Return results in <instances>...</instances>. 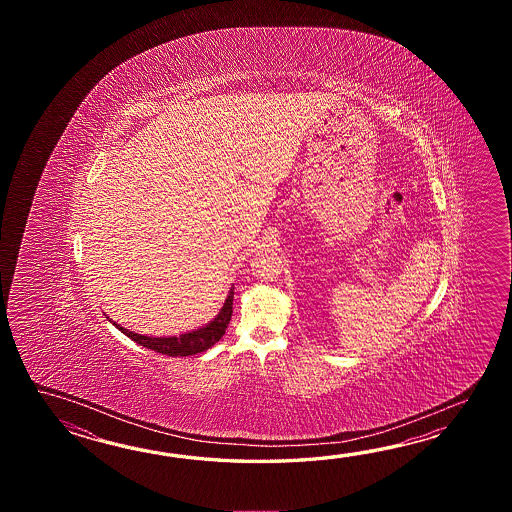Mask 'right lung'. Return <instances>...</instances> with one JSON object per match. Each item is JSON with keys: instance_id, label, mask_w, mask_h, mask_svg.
Masks as SVG:
<instances>
[{"instance_id": "right-lung-1", "label": "right lung", "mask_w": 512, "mask_h": 512, "mask_svg": "<svg viewBox=\"0 0 512 512\" xmlns=\"http://www.w3.org/2000/svg\"><path fill=\"white\" fill-rule=\"evenodd\" d=\"M232 300H234V285L230 287L227 300L219 309L218 316L214 320H210L207 326L194 329L190 333H183L179 337H146V335L133 333L130 329H124L117 322H113V326L144 348L153 349L157 353L170 355V357H188V355H197V353L207 351L225 335V329L229 326L230 316H232Z\"/></svg>"}]
</instances>
